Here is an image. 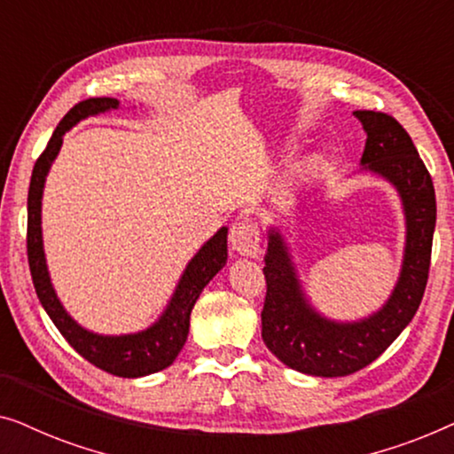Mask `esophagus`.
<instances>
[{
	"label": "esophagus",
	"instance_id": "1",
	"mask_svg": "<svg viewBox=\"0 0 454 454\" xmlns=\"http://www.w3.org/2000/svg\"><path fill=\"white\" fill-rule=\"evenodd\" d=\"M229 244L239 256H258L260 252V229L256 223L239 221L231 227Z\"/></svg>",
	"mask_w": 454,
	"mask_h": 454
}]
</instances>
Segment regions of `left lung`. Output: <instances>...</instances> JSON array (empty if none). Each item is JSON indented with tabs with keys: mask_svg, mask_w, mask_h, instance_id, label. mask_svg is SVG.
Wrapping results in <instances>:
<instances>
[{
	"mask_svg": "<svg viewBox=\"0 0 454 454\" xmlns=\"http://www.w3.org/2000/svg\"><path fill=\"white\" fill-rule=\"evenodd\" d=\"M353 115L368 136L357 173H370L395 188L405 216V247L388 300L364 318L334 320L322 314L303 289L281 227L269 225L262 339L285 365L308 376H347L380 357L413 320L430 270L436 227L430 173L399 121L376 111H353Z\"/></svg>",
	"mask_w": 454,
	"mask_h": 454,
	"instance_id": "1",
	"label": "left lung"
}]
</instances>
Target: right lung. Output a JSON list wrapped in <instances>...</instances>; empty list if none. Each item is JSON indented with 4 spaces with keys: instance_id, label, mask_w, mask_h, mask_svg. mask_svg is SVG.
<instances>
[{
    "instance_id": "right-lung-1",
    "label": "right lung",
    "mask_w": 454,
    "mask_h": 454,
    "mask_svg": "<svg viewBox=\"0 0 454 454\" xmlns=\"http://www.w3.org/2000/svg\"><path fill=\"white\" fill-rule=\"evenodd\" d=\"M117 98H86V101L74 105L67 111L59 126L49 140V145L39 160L35 163L33 177L28 188V264L33 275L35 291L41 306L45 308L49 318L64 334V339L92 365L101 368L114 376L121 378H142L154 372H160L176 362L177 353L184 349L190 333V314L202 289L213 281V277L227 264V227H221L213 238L204 241L179 277L173 294L159 314V318L151 322L146 328L136 333L121 334H101L89 331L72 318L70 312L58 297L49 275L45 246H43V190L51 169L53 160L58 159L59 148L64 145V136L76 126V123L89 120V117L109 114L120 109Z\"/></svg>"
}]
</instances>
